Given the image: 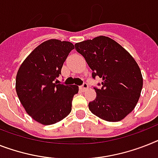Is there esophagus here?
Returning <instances> with one entry per match:
<instances>
[{
  "instance_id": "1",
  "label": "esophagus",
  "mask_w": 158,
  "mask_h": 158,
  "mask_svg": "<svg viewBox=\"0 0 158 158\" xmlns=\"http://www.w3.org/2000/svg\"><path fill=\"white\" fill-rule=\"evenodd\" d=\"M88 88V85L87 83H83V85L79 86V90L81 91H85Z\"/></svg>"
}]
</instances>
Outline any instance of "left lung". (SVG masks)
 I'll return each mask as SVG.
<instances>
[{
    "instance_id": "obj_1",
    "label": "left lung",
    "mask_w": 158,
    "mask_h": 158,
    "mask_svg": "<svg viewBox=\"0 0 158 158\" xmlns=\"http://www.w3.org/2000/svg\"><path fill=\"white\" fill-rule=\"evenodd\" d=\"M92 71L99 77L100 88L94 87L95 100L88 104L94 115L103 120H123L136 107L143 86L140 67L131 54L112 38L99 36L75 45Z\"/></svg>"
}]
</instances>
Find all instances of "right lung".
<instances>
[{
    "mask_svg": "<svg viewBox=\"0 0 158 158\" xmlns=\"http://www.w3.org/2000/svg\"><path fill=\"white\" fill-rule=\"evenodd\" d=\"M74 47L70 42L46 41L34 49L21 65L16 77L20 101L34 120L44 125L55 124L70 114L76 85L56 83L63 63Z\"/></svg>",
    "mask_w": 158,
    "mask_h": 158,
    "instance_id": "right-lung-1",
    "label": "right lung"
}]
</instances>
